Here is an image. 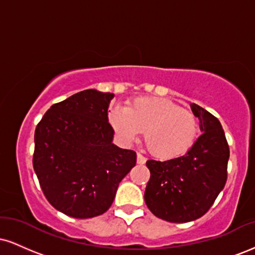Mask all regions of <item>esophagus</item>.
Returning a JSON list of instances; mask_svg holds the SVG:
<instances>
[{
  "label": "esophagus",
  "mask_w": 255,
  "mask_h": 255,
  "mask_svg": "<svg viewBox=\"0 0 255 255\" xmlns=\"http://www.w3.org/2000/svg\"><path fill=\"white\" fill-rule=\"evenodd\" d=\"M145 162H146V158L142 156V154L137 153L136 154V163H137V164H145Z\"/></svg>",
  "instance_id": "34e87169"
}]
</instances>
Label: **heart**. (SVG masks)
<instances>
[{
    "label": "heart",
    "instance_id": "1",
    "mask_svg": "<svg viewBox=\"0 0 255 255\" xmlns=\"http://www.w3.org/2000/svg\"><path fill=\"white\" fill-rule=\"evenodd\" d=\"M116 134L129 144L144 130L146 147L160 159L182 156L199 135V120L194 113L165 98L131 99L126 108L109 114Z\"/></svg>",
    "mask_w": 255,
    "mask_h": 255
}]
</instances>
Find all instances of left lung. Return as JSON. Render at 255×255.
Listing matches in <instances>:
<instances>
[{
    "label": "left lung",
    "mask_w": 255,
    "mask_h": 255,
    "mask_svg": "<svg viewBox=\"0 0 255 255\" xmlns=\"http://www.w3.org/2000/svg\"><path fill=\"white\" fill-rule=\"evenodd\" d=\"M191 107L203 131L191 150L165 162H146L151 176L145 189V203L156 217L171 223L203 217L228 177L229 145L221 122L199 105Z\"/></svg>",
    "instance_id": "1"
}]
</instances>
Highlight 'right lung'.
I'll use <instances>...</instances> for the list:
<instances>
[{
    "instance_id": "right-lung-1",
    "label": "right lung",
    "mask_w": 255,
    "mask_h": 255,
    "mask_svg": "<svg viewBox=\"0 0 255 255\" xmlns=\"http://www.w3.org/2000/svg\"><path fill=\"white\" fill-rule=\"evenodd\" d=\"M113 93L85 90L51 105L34 131L33 169L55 209L74 218L109 210L136 153L113 144Z\"/></svg>"
}]
</instances>
